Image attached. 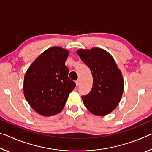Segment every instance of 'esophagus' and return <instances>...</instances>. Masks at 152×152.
Returning a JSON list of instances; mask_svg holds the SVG:
<instances>
[{
	"instance_id": "34e87169",
	"label": "esophagus",
	"mask_w": 152,
	"mask_h": 152,
	"mask_svg": "<svg viewBox=\"0 0 152 152\" xmlns=\"http://www.w3.org/2000/svg\"><path fill=\"white\" fill-rule=\"evenodd\" d=\"M76 84L77 86H79V84H80V80H78L76 81Z\"/></svg>"
}]
</instances>
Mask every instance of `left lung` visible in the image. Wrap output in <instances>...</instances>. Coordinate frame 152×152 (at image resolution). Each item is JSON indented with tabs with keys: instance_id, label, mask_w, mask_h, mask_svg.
I'll return each instance as SVG.
<instances>
[{
	"instance_id": "left-lung-1",
	"label": "left lung",
	"mask_w": 152,
	"mask_h": 152,
	"mask_svg": "<svg viewBox=\"0 0 152 152\" xmlns=\"http://www.w3.org/2000/svg\"><path fill=\"white\" fill-rule=\"evenodd\" d=\"M77 53L91 70L92 88L82 96L84 104L97 116H104L117 107L121 99L124 83L121 72L114 59L102 49L79 50Z\"/></svg>"
}]
</instances>
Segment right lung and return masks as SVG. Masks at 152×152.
<instances>
[{"label": "right lung", "mask_w": 152, "mask_h": 152, "mask_svg": "<svg viewBox=\"0 0 152 152\" xmlns=\"http://www.w3.org/2000/svg\"><path fill=\"white\" fill-rule=\"evenodd\" d=\"M69 51L52 47L43 52L25 73L23 92L25 99L36 112L51 116L61 111L76 84L68 78L65 65Z\"/></svg>", "instance_id": "obj_1"}]
</instances>
